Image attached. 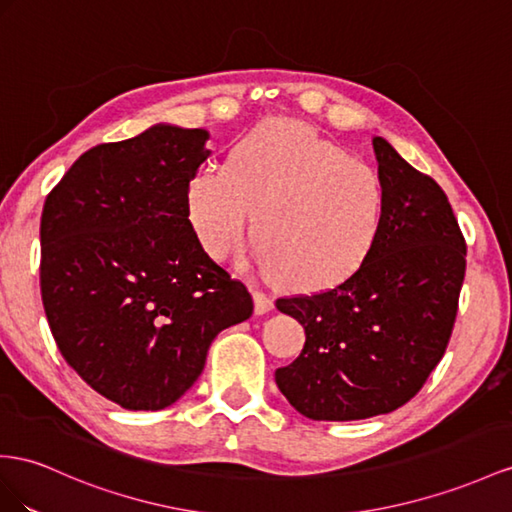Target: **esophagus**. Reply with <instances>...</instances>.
Wrapping results in <instances>:
<instances>
[{
    "mask_svg": "<svg viewBox=\"0 0 512 512\" xmlns=\"http://www.w3.org/2000/svg\"><path fill=\"white\" fill-rule=\"evenodd\" d=\"M253 296H255V311H257V316H264V313H268V311L274 309L272 298L266 296L264 292H255Z\"/></svg>",
    "mask_w": 512,
    "mask_h": 512,
    "instance_id": "obj_1",
    "label": "esophagus"
}]
</instances>
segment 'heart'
<instances>
[{
	"mask_svg": "<svg viewBox=\"0 0 512 512\" xmlns=\"http://www.w3.org/2000/svg\"><path fill=\"white\" fill-rule=\"evenodd\" d=\"M253 213L255 257L294 290H322L355 272L381 235L385 186L342 144L296 121H266L188 183L186 209L205 253L238 251Z\"/></svg>",
	"mask_w": 512,
	"mask_h": 512,
	"instance_id": "obj_1",
	"label": "heart"
}]
</instances>
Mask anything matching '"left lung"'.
<instances>
[{
    "instance_id": "obj_1",
    "label": "left lung",
    "mask_w": 512,
    "mask_h": 512,
    "mask_svg": "<svg viewBox=\"0 0 512 512\" xmlns=\"http://www.w3.org/2000/svg\"><path fill=\"white\" fill-rule=\"evenodd\" d=\"M385 220L368 259L333 290L277 300L305 348L274 378L298 413L350 422L400 409L437 368L454 329L467 244L439 183L374 138Z\"/></svg>"
}]
</instances>
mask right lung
Here are the masks:
<instances>
[{"label":"right lung","mask_w":512,"mask_h":512,"mask_svg":"<svg viewBox=\"0 0 512 512\" xmlns=\"http://www.w3.org/2000/svg\"><path fill=\"white\" fill-rule=\"evenodd\" d=\"M205 129L155 125L80 155L47 194L41 294L64 361L129 411L177 402L253 298L196 240L186 209Z\"/></svg>","instance_id":"add662e5"}]
</instances>
